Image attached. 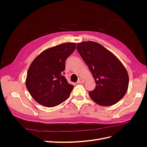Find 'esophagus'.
Masks as SVG:
<instances>
[{"mask_svg":"<svg viewBox=\"0 0 147 147\" xmlns=\"http://www.w3.org/2000/svg\"><path fill=\"white\" fill-rule=\"evenodd\" d=\"M84 80L83 79V78H80L79 79H78V82H77V83H84Z\"/></svg>","mask_w":147,"mask_h":147,"instance_id":"esophagus-1","label":"esophagus"}]
</instances>
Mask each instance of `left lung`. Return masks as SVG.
I'll use <instances>...</instances> for the list:
<instances>
[{"mask_svg":"<svg viewBox=\"0 0 147 147\" xmlns=\"http://www.w3.org/2000/svg\"><path fill=\"white\" fill-rule=\"evenodd\" d=\"M77 50L90 69L96 81L94 90L89 91L97 104L110 106L126 94L129 84L127 70L113 53L92 41L77 43Z\"/></svg>","mask_w":147,"mask_h":147,"instance_id":"1","label":"left lung"}]
</instances>
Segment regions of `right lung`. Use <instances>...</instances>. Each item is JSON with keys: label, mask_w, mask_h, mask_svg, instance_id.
<instances>
[{"label": "right lung", "mask_w": 147, "mask_h": 147, "mask_svg": "<svg viewBox=\"0 0 147 147\" xmlns=\"http://www.w3.org/2000/svg\"><path fill=\"white\" fill-rule=\"evenodd\" d=\"M76 43H65L47 49L35 57L28 70L26 85L38 104L47 107L61 104L69 97L74 85L65 77V62Z\"/></svg>", "instance_id": "obj_1"}]
</instances>
